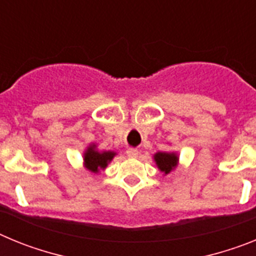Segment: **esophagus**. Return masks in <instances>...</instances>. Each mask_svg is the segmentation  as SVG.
<instances>
[{
    "mask_svg": "<svg viewBox=\"0 0 256 256\" xmlns=\"http://www.w3.org/2000/svg\"><path fill=\"white\" fill-rule=\"evenodd\" d=\"M126 155L130 156V158H137L138 156V150L137 148H128L126 150Z\"/></svg>",
    "mask_w": 256,
    "mask_h": 256,
    "instance_id": "esophagus-1",
    "label": "esophagus"
}]
</instances>
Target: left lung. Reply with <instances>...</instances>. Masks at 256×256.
Wrapping results in <instances>:
<instances>
[{
    "label": "left lung",
    "instance_id": "1",
    "mask_svg": "<svg viewBox=\"0 0 256 256\" xmlns=\"http://www.w3.org/2000/svg\"><path fill=\"white\" fill-rule=\"evenodd\" d=\"M178 155L176 152H156L154 155L158 168L164 174H169L178 165Z\"/></svg>",
    "mask_w": 256,
    "mask_h": 256
}]
</instances>
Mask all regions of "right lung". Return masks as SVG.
<instances>
[{"instance_id":"add662e5","label":"right lung","mask_w":256,"mask_h":256,"mask_svg":"<svg viewBox=\"0 0 256 256\" xmlns=\"http://www.w3.org/2000/svg\"><path fill=\"white\" fill-rule=\"evenodd\" d=\"M115 155L116 152L114 151H98L96 148V144H92L83 154V162L88 170L92 173H98L108 166V164L112 162Z\"/></svg>"}]
</instances>
